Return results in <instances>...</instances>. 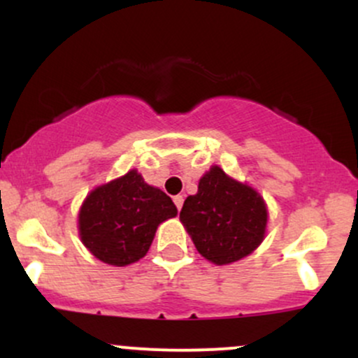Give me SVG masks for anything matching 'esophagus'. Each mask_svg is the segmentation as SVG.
Segmentation results:
<instances>
[{
	"instance_id": "esophagus-1",
	"label": "esophagus",
	"mask_w": 358,
	"mask_h": 358,
	"mask_svg": "<svg viewBox=\"0 0 358 358\" xmlns=\"http://www.w3.org/2000/svg\"><path fill=\"white\" fill-rule=\"evenodd\" d=\"M173 202H175V205H176V208H182V205H183V196L182 195H176V196H173Z\"/></svg>"
}]
</instances>
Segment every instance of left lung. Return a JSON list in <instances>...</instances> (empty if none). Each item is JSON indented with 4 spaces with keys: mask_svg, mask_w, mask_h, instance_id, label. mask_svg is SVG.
I'll list each match as a JSON object with an SVG mask.
<instances>
[{
    "mask_svg": "<svg viewBox=\"0 0 358 358\" xmlns=\"http://www.w3.org/2000/svg\"><path fill=\"white\" fill-rule=\"evenodd\" d=\"M180 220L196 250L213 264H231L259 248L268 225L264 200L249 185L212 166L187 196Z\"/></svg>",
    "mask_w": 358,
    "mask_h": 358,
    "instance_id": "1",
    "label": "left lung"
}]
</instances>
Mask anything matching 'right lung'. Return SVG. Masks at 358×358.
<instances>
[{
	"label": "right lung",
	"mask_w": 358,
	"mask_h": 358,
	"mask_svg": "<svg viewBox=\"0 0 358 358\" xmlns=\"http://www.w3.org/2000/svg\"><path fill=\"white\" fill-rule=\"evenodd\" d=\"M173 200L136 170L94 188L79 212L82 244L99 261L127 266L146 256L162 222L176 215Z\"/></svg>",
	"instance_id": "add662e5"
}]
</instances>
